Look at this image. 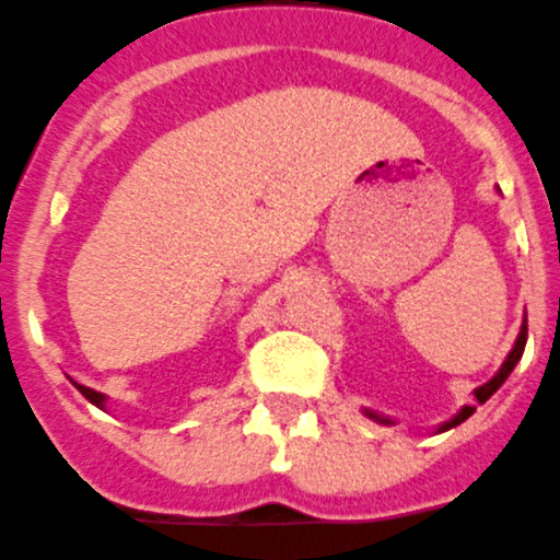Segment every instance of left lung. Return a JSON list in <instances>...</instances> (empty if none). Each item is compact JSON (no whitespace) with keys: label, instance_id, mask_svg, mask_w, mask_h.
Listing matches in <instances>:
<instances>
[{"label":"left lung","instance_id":"1","mask_svg":"<svg viewBox=\"0 0 560 560\" xmlns=\"http://www.w3.org/2000/svg\"><path fill=\"white\" fill-rule=\"evenodd\" d=\"M525 342H527V317H525V326H522V331H518V337H516V346H513V351H511V354H508L505 365L500 368V374H497V376H493L491 382H486V385L477 387V390H475V399L480 401V405H482V401L488 399V396H491L493 390H497V387L502 385V382L508 380V376H511V371H513V368H516V362L522 360V351H525ZM475 410H477V407H471V405L463 407V410L457 412V416L452 418V421H446V424L441 427V432H443V430H452V427H457V424H463V421H466V418L471 416V412H475ZM368 416L376 418V421H382V424H390V421H387V418L376 416V412H368Z\"/></svg>","mask_w":560,"mask_h":560}]
</instances>
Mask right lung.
Here are the masks:
<instances>
[{
  "label": "right lung",
  "mask_w": 560,
  "mask_h": 560,
  "mask_svg": "<svg viewBox=\"0 0 560 560\" xmlns=\"http://www.w3.org/2000/svg\"><path fill=\"white\" fill-rule=\"evenodd\" d=\"M80 387V393H83L85 399L92 401V405H97V407H103V401H105V396L103 393H97V390H92V387H85V385H78Z\"/></svg>",
  "instance_id": "1"
}]
</instances>
